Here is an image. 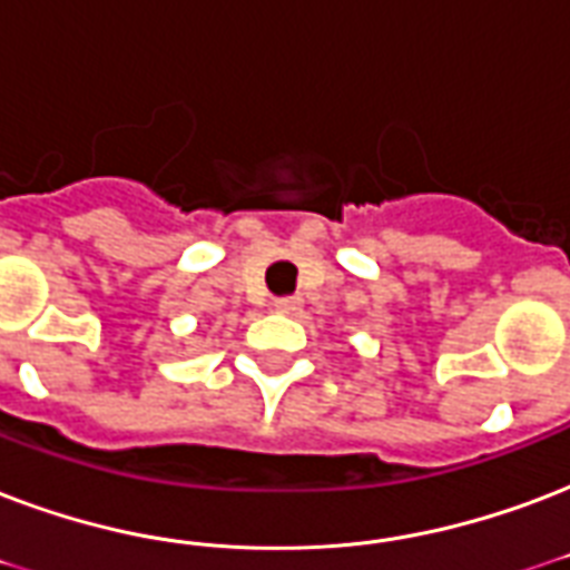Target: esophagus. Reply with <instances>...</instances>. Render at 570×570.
Instances as JSON below:
<instances>
[{"label": "esophagus", "mask_w": 570, "mask_h": 570, "mask_svg": "<svg viewBox=\"0 0 570 570\" xmlns=\"http://www.w3.org/2000/svg\"><path fill=\"white\" fill-rule=\"evenodd\" d=\"M298 307H302V298H295V295H281V298H275L277 314H295Z\"/></svg>", "instance_id": "obj_1"}]
</instances>
